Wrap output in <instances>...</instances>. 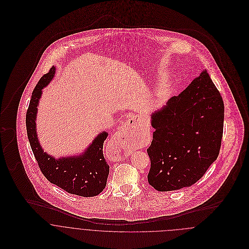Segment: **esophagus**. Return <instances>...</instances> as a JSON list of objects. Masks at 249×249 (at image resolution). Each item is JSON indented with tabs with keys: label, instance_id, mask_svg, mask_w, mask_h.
I'll return each instance as SVG.
<instances>
[{
	"label": "esophagus",
	"instance_id": "obj_1",
	"mask_svg": "<svg viewBox=\"0 0 249 249\" xmlns=\"http://www.w3.org/2000/svg\"><path fill=\"white\" fill-rule=\"evenodd\" d=\"M135 121H136V119L129 120V121H128L126 124H124L119 129V131L114 135L113 142H114L115 145H119V146L124 147L125 143L128 141L129 129L135 124Z\"/></svg>",
	"mask_w": 249,
	"mask_h": 249
}]
</instances>
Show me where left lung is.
Returning <instances> with one entry per match:
<instances>
[{
	"instance_id": "8db88e82",
	"label": "left lung",
	"mask_w": 249,
	"mask_h": 249,
	"mask_svg": "<svg viewBox=\"0 0 249 249\" xmlns=\"http://www.w3.org/2000/svg\"><path fill=\"white\" fill-rule=\"evenodd\" d=\"M223 119L222 98L205 69L151 115L149 185L159 192L176 191L202 178L218 156Z\"/></svg>"
}]
</instances>
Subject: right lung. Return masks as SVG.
<instances>
[{"mask_svg":"<svg viewBox=\"0 0 249 249\" xmlns=\"http://www.w3.org/2000/svg\"><path fill=\"white\" fill-rule=\"evenodd\" d=\"M55 71L52 67L45 73L33 92L26 115V126L31 147L40 171L51 183L58 186L69 194L80 196H94L104 191L107 186L109 166L104 156V142L107 132H103L80 156L54 159L43 151L37 139L36 113L42 89L50 82Z\"/></svg>","mask_w":249,"mask_h":249,"instance_id":"add662e5","label":"right lung"}]
</instances>
